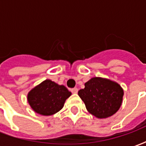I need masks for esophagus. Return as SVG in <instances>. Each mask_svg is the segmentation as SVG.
<instances>
[{
    "mask_svg": "<svg viewBox=\"0 0 146 146\" xmlns=\"http://www.w3.org/2000/svg\"><path fill=\"white\" fill-rule=\"evenodd\" d=\"M71 92H72V93H73V94H76V93H77V92H78V89L76 88H74L71 89Z\"/></svg>",
    "mask_w": 146,
    "mask_h": 146,
    "instance_id": "esophagus-1",
    "label": "esophagus"
}]
</instances>
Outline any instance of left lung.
<instances>
[{
    "label": "left lung",
    "instance_id": "8db88e82",
    "mask_svg": "<svg viewBox=\"0 0 146 146\" xmlns=\"http://www.w3.org/2000/svg\"><path fill=\"white\" fill-rule=\"evenodd\" d=\"M78 92L86 109L98 119H106L119 110L123 102V90L118 83L107 78L92 77Z\"/></svg>",
    "mask_w": 146,
    "mask_h": 146
}]
</instances>
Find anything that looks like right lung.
I'll use <instances>...</instances> for the list:
<instances>
[{
	"label": "right lung",
	"mask_w": 146,
	"mask_h": 146,
	"mask_svg": "<svg viewBox=\"0 0 146 146\" xmlns=\"http://www.w3.org/2000/svg\"><path fill=\"white\" fill-rule=\"evenodd\" d=\"M72 93L64 85L51 80H45L31 89L27 101L35 113L42 116H51L60 111L65 102Z\"/></svg>",
	"instance_id": "right-lung-1"
}]
</instances>
